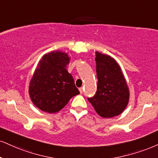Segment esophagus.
I'll list each match as a JSON object with an SVG mask.
<instances>
[{
  "label": "esophagus",
  "mask_w": 158,
  "mask_h": 158,
  "mask_svg": "<svg viewBox=\"0 0 158 158\" xmlns=\"http://www.w3.org/2000/svg\"><path fill=\"white\" fill-rule=\"evenodd\" d=\"M79 91H80V93H81V94H83V88H82V87H81V88H80V89H79Z\"/></svg>",
  "instance_id": "1"
}]
</instances>
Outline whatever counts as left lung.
<instances>
[{
    "label": "left lung",
    "instance_id": "1",
    "mask_svg": "<svg viewBox=\"0 0 158 158\" xmlns=\"http://www.w3.org/2000/svg\"><path fill=\"white\" fill-rule=\"evenodd\" d=\"M97 90L88 100L97 114L111 118L124 111L127 106L130 91L121 67L110 56L96 52Z\"/></svg>",
    "mask_w": 158,
    "mask_h": 158
}]
</instances>
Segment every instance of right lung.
Listing matches in <instances>:
<instances>
[{
	"label": "right lung",
	"instance_id": "right-lung-1",
	"mask_svg": "<svg viewBox=\"0 0 158 158\" xmlns=\"http://www.w3.org/2000/svg\"><path fill=\"white\" fill-rule=\"evenodd\" d=\"M67 53L52 51L42 56L29 84L33 103L42 111L54 114L61 110L72 97L80 94L67 69Z\"/></svg>",
	"mask_w": 158,
	"mask_h": 158
}]
</instances>
